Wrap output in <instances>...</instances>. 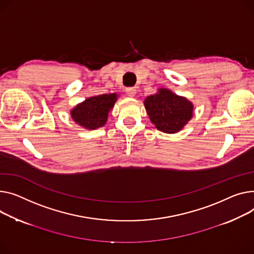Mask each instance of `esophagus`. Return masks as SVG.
I'll return each instance as SVG.
<instances>
[{
    "mask_svg": "<svg viewBox=\"0 0 254 254\" xmlns=\"http://www.w3.org/2000/svg\"><path fill=\"white\" fill-rule=\"evenodd\" d=\"M126 93L128 97H134V95L137 94V89L136 88H127L126 90Z\"/></svg>",
    "mask_w": 254,
    "mask_h": 254,
    "instance_id": "34e87169",
    "label": "esophagus"
}]
</instances>
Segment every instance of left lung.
Masks as SVG:
<instances>
[{
    "mask_svg": "<svg viewBox=\"0 0 254 254\" xmlns=\"http://www.w3.org/2000/svg\"><path fill=\"white\" fill-rule=\"evenodd\" d=\"M144 104L152 124L163 132L181 130L193 114L190 101L166 89H160L157 94L147 97Z\"/></svg>",
    "mask_w": 254,
    "mask_h": 254,
    "instance_id": "1",
    "label": "left lung"
}]
</instances>
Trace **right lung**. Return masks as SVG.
<instances>
[{"label":"right lung","instance_id":"obj_1","mask_svg":"<svg viewBox=\"0 0 254 254\" xmlns=\"http://www.w3.org/2000/svg\"><path fill=\"white\" fill-rule=\"evenodd\" d=\"M116 100V94H105L88 98L71 110V117L76 124L89 129L103 127L107 122L108 112L113 107Z\"/></svg>","mask_w":254,"mask_h":254}]
</instances>
